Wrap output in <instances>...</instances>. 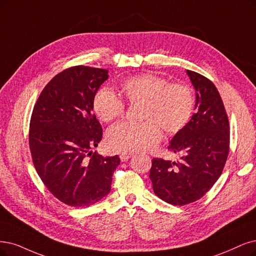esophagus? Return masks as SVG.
Listing matches in <instances>:
<instances>
[{"mask_svg":"<svg viewBox=\"0 0 256 256\" xmlns=\"http://www.w3.org/2000/svg\"><path fill=\"white\" fill-rule=\"evenodd\" d=\"M132 156H133V154H130V153H123V154L120 155V159H121L122 162H128V160Z\"/></svg>","mask_w":256,"mask_h":256,"instance_id":"34e87169","label":"esophagus"}]
</instances>
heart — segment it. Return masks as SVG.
Returning <instances> with one entry per match:
<instances>
[{"label": "heart", "mask_w": 256, "mask_h": 256, "mask_svg": "<svg viewBox=\"0 0 256 256\" xmlns=\"http://www.w3.org/2000/svg\"><path fill=\"white\" fill-rule=\"evenodd\" d=\"M120 90L132 104L142 102L139 118L142 121H123L108 132V146L115 152H146L162 139V130L175 135L190 122L195 110L192 88L184 83H171L152 74L133 76L120 84ZM94 112L101 121L121 117L126 106L108 88H100L92 98Z\"/></svg>", "instance_id": "b5f03b06"}]
</instances>
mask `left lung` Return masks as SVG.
I'll return each mask as SVG.
<instances>
[{
  "label": "left lung",
  "instance_id": "8db88e82",
  "mask_svg": "<svg viewBox=\"0 0 256 256\" xmlns=\"http://www.w3.org/2000/svg\"><path fill=\"white\" fill-rule=\"evenodd\" d=\"M186 74L196 90L197 112L168 146L184 155L177 162L154 158L150 171L154 193L174 206L194 202L210 190L222 172L230 144L229 120L218 90L202 74Z\"/></svg>",
  "mask_w": 256,
  "mask_h": 256
}]
</instances>
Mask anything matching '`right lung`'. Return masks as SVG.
<instances>
[{
  "instance_id": "obj_1",
  "label": "right lung",
  "mask_w": 256,
  "mask_h": 256,
  "mask_svg": "<svg viewBox=\"0 0 256 256\" xmlns=\"http://www.w3.org/2000/svg\"><path fill=\"white\" fill-rule=\"evenodd\" d=\"M108 70L72 66L47 83L34 104L30 148L38 175L65 204L83 208L110 191L120 158L92 153L102 128L92 112V98Z\"/></svg>"
}]
</instances>
